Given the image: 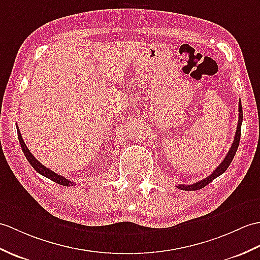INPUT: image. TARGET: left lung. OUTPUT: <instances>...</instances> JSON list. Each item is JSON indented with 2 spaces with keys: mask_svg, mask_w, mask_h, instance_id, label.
Here are the masks:
<instances>
[{
  "mask_svg": "<svg viewBox=\"0 0 260 260\" xmlns=\"http://www.w3.org/2000/svg\"><path fill=\"white\" fill-rule=\"evenodd\" d=\"M238 124H237V129H236V134H235V138H234V142L232 144V147L231 149L228 150V153L226 155V157L224 158L219 166L216 168V170L209 175L208 177H206L203 180H199V182L195 183V184H191V185H178L176 186L177 188L179 189H183V190H198L201 188H204L205 186L208 185L210 182H213L215 178H217L222 173H225L227 168L231 165V162L233 161V158L235 154L237 152V148L239 146V141H240V134H241V123H243V107H241V101L239 100V105H238Z\"/></svg>",
  "mask_w": 260,
  "mask_h": 260,
  "instance_id": "left-lung-1",
  "label": "left lung"
}]
</instances>
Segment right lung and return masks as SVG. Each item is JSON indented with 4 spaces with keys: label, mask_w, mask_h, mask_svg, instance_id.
<instances>
[{
    "label": "right lung",
    "mask_w": 260,
    "mask_h": 260,
    "mask_svg": "<svg viewBox=\"0 0 260 260\" xmlns=\"http://www.w3.org/2000/svg\"><path fill=\"white\" fill-rule=\"evenodd\" d=\"M16 128H17V137H19V141H20L23 153H24V155H25V157L28 160L29 164L32 165V167L34 168L36 172H38L41 175H43V176H45L46 178L53 180V182L59 184V185H63V186H73L74 185V183L71 182V180H69L68 178L61 176V175H58L55 172L48 170V168H46L44 165H42L41 162L32 155V153L29 152L28 148L26 147V145H25V143H24L23 138H22V135H21V132H20L19 127H16Z\"/></svg>",
    "instance_id": "1"
}]
</instances>
